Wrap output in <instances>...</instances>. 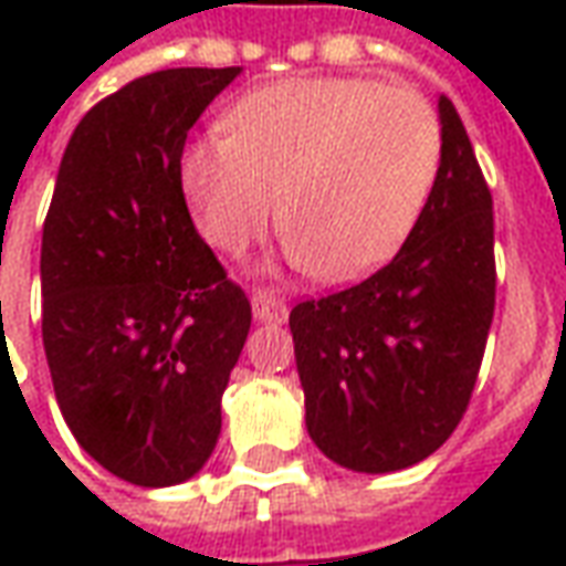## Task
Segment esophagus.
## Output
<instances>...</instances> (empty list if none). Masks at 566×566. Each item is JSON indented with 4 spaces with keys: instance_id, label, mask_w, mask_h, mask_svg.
Listing matches in <instances>:
<instances>
[{
    "instance_id": "1",
    "label": "esophagus",
    "mask_w": 566,
    "mask_h": 566,
    "mask_svg": "<svg viewBox=\"0 0 566 566\" xmlns=\"http://www.w3.org/2000/svg\"><path fill=\"white\" fill-rule=\"evenodd\" d=\"M251 306H254V318L258 321H287V303L275 291H266V287H258L251 294Z\"/></svg>"
}]
</instances>
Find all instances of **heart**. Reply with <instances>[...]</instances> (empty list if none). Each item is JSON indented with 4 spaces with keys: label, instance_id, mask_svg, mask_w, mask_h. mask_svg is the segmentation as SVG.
Returning <instances> with one entry per match:
<instances>
[{
    "label": "heart",
    "instance_id": "1",
    "mask_svg": "<svg viewBox=\"0 0 566 566\" xmlns=\"http://www.w3.org/2000/svg\"><path fill=\"white\" fill-rule=\"evenodd\" d=\"M439 157L437 112L412 87L291 78L235 99L227 133L190 142L178 172L199 233L214 248L245 251L279 214L308 275L355 282L412 233Z\"/></svg>",
    "mask_w": 566,
    "mask_h": 566
}]
</instances>
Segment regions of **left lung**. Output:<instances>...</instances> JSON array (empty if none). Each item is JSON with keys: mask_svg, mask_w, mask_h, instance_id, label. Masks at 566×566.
Here are the masks:
<instances>
[{"mask_svg": "<svg viewBox=\"0 0 566 566\" xmlns=\"http://www.w3.org/2000/svg\"><path fill=\"white\" fill-rule=\"evenodd\" d=\"M442 160L403 248L364 282L291 308L306 427L331 461L394 473L461 424L494 318V202L439 96Z\"/></svg>", "mask_w": 566, "mask_h": 566, "instance_id": "8db88e82", "label": "left lung"}]
</instances>
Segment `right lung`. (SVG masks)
<instances>
[{
	"mask_svg": "<svg viewBox=\"0 0 566 566\" xmlns=\"http://www.w3.org/2000/svg\"><path fill=\"white\" fill-rule=\"evenodd\" d=\"M242 69H160L72 133L42 233V339L81 449L142 488L202 470L251 303L187 211L190 127Z\"/></svg>",
	"mask_w": 566,
	"mask_h": 566,
	"instance_id": "add662e5",
	"label": "right lung"
}]
</instances>
